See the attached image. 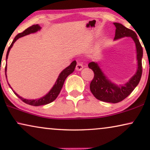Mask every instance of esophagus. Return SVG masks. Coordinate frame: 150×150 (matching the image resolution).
Wrapping results in <instances>:
<instances>
[{"label":"esophagus","instance_id":"obj_1","mask_svg":"<svg viewBox=\"0 0 150 150\" xmlns=\"http://www.w3.org/2000/svg\"><path fill=\"white\" fill-rule=\"evenodd\" d=\"M83 68V64L81 63H78L76 66V69L77 71H81Z\"/></svg>","mask_w":150,"mask_h":150}]
</instances>
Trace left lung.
I'll use <instances>...</instances> for the list:
<instances>
[{
	"instance_id": "obj_1",
	"label": "left lung",
	"mask_w": 150,
	"mask_h": 150,
	"mask_svg": "<svg viewBox=\"0 0 150 150\" xmlns=\"http://www.w3.org/2000/svg\"><path fill=\"white\" fill-rule=\"evenodd\" d=\"M115 26V35L114 40L130 37L134 40L137 48V70L135 74L124 85H117L112 83L102 72L97 63L91 62L88 64L90 69L93 71L94 77L90 83V90L98 100L110 103H117L122 101L132 93L138 85L142 75L143 48L137 34L132 30L129 29L120 23L114 22Z\"/></svg>"
}]
</instances>
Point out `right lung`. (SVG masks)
Returning a JSON list of instances; mask_svg holds the SVG:
<instances>
[{
  "instance_id": "1",
  "label": "right lung",
  "mask_w": 150,
  "mask_h": 150,
  "mask_svg": "<svg viewBox=\"0 0 150 150\" xmlns=\"http://www.w3.org/2000/svg\"><path fill=\"white\" fill-rule=\"evenodd\" d=\"M40 29H41V27L38 25V24H34V25H33L31 26H30V27H28V28H26V29L24 30L22 33H20L18 34L15 37V38H14L13 41L12 42L11 44L10 45L9 48H8V50L7 52V56H6V60H7L8 58V55H9L10 49L11 48V47L13 46V44L15 43V42L18 40V39H19L20 38H22V37H23V36L27 35H28V34L33 33L38 31V30H40ZM76 65V61H74L68 67H67L65 69H63V70L60 73V74H59L58 79H57L56 83H55V84H54V85L53 86L52 89H50V91H49L46 96H44V97L39 98V99H36V100H27V99H24V98L20 97V96H18L15 91H13L14 92V93H15L16 95L22 100V102H25L26 104H29V105L38 106H41V105H45V104H48L49 103H50V102L54 101V100L57 98V96H59V93H60L61 89H62L63 85V84H64L65 79H66V78L70 74H71L74 71ZM6 72H7V64H6V66H5V75H6V79H7V74H6ZM7 83H8V81H7ZM9 85L10 86L9 84ZM10 87H11V86H10ZM11 89H12V88H11Z\"/></svg>"
}]
</instances>
